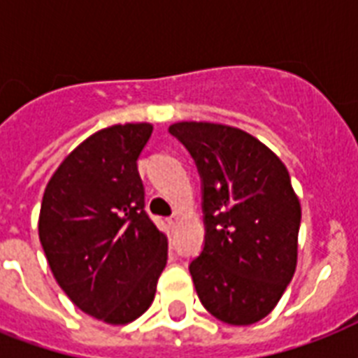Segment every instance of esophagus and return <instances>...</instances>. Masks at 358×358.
<instances>
[{
  "mask_svg": "<svg viewBox=\"0 0 358 358\" xmlns=\"http://www.w3.org/2000/svg\"><path fill=\"white\" fill-rule=\"evenodd\" d=\"M167 224H169V227H171V229H174V227L178 224V217H176V215H174V217H169L167 219Z\"/></svg>",
  "mask_w": 358,
  "mask_h": 358,
  "instance_id": "esophagus-1",
  "label": "esophagus"
}]
</instances>
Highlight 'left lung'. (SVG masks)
<instances>
[{
    "label": "left lung",
    "mask_w": 358,
    "mask_h": 358,
    "mask_svg": "<svg viewBox=\"0 0 358 358\" xmlns=\"http://www.w3.org/2000/svg\"><path fill=\"white\" fill-rule=\"evenodd\" d=\"M202 182L204 249L189 264L212 316L250 325L277 306L297 266L301 204L288 169L243 129L212 122L169 126Z\"/></svg>",
    "instance_id": "obj_1"
}]
</instances>
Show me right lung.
<instances>
[{"label":"right lung","instance_id":"right-lung-1","mask_svg":"<svg viewBox=\"0 0 358 358\" xmlns=\"http://www.w3.org/2000/svg\"><path fill=\"white\" fill-rule=\"evenodd\" d=\"M152 124H117L76 146L42 196L38 238L57 284L111 325L137 320L156 295L167 236L145 212L137 159Z\"/></svg>","mask_w":358,"mask_h":358}]
</instances>
